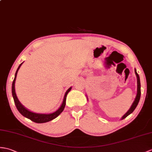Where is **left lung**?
<instances>
[{
  "label": "left lung",
  "instance_id": "1",
  "mask_svg": "<svg viewBox=\"0 0 152 152\" xmlns=\"http://www.w3.org/2000/svg\"><path fill=\"white\" fill-rule=\"evenodd\" d=\"M135 72L136 74V76H137V96L135 98V101L133 102V103L132 104V105L130 107V109L128 111V112L126 113L122 116V120L124 119L125 118H126L127 116H128L129 115H130L133 113V111L135 110V109L136 108V107L137 106V105L139 104V102L140 100V77L138 74H137V71H136V69H135Z\"/></svg>",
  "mask_w": 152,
  "mask_h": 152
}]
</instances>
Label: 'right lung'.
<instances>
[{"label":"right lung","mask_w":152,"mask_h":152,"mask_svg":"<svg viewBox=\"0 0 152 152\" xmlns=\"http://www.w3.org/2000/svg\"><path fill=\"white\" fill-rule=\"evenodd\" d=\"M22 64H23V63H20V65L19 66L18 69H17V71L15 72V77H14V80H13V83H12V96H13L14 102H15V106L17 109V110L19 111L20 113L23 116H25L26 118L31 120V121H33V122H36V123L47 122L52 121V120H53V119L56 118L59 114H61V113H62V111H63V109H64V108L65 107V104H66V95H67V94H68L69 91L71 90L72 87H70L69 89L67 91H66V92L65 93V94L64 96V99H63V103L61 105V107H60L56 112L53 113H51V114H39V113H32V112H31L30 111H28L27 109H26L22 104L20 103V102L19 101L18 98H17V97L16 96L15 91V82L16 77H17V72H18V70H19V68L20 67V66Z\"/></svg>","instance_id":"right-lung-1"}]
</instances>
